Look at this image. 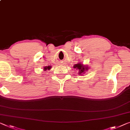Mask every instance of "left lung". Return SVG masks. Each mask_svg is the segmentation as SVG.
<instances>
[{
    "mask_svg": "<svg viewBox=\"0 0 130 130\" xmlns=\"http://www.w3.org/2000/svg\"><path fill=\"white\" fill-rule=\"evenodd\" d=\"M73 68H76L77 69L79 70V75H82L83 73H85V72L86 71H88V69L89 68H88L86 66L82 64L81 63H78L77 64H75L74 66H73Z\"/></svg>",
    "mask_w": 130,
    "mask_h": 130,
    "instance_id": "1",
    "label": "left lung"
}]
</instances>
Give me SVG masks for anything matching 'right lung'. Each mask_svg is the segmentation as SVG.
Segmentation results:
<instances>
[{
    "label": "right lung",
    "mask_w": 130,
    "mask_h": 130,
    "mask_svg": "<svg viewBox=\"0 0 130 130\" xmlns=\"http://www.w3.org/2000/svg\"><path fill=\"white\" fill-rule=\"evenodd\" d=\"M51 68V66H48V67H44V70L46 71V70H50V69Z\"/></svg>",
    "instance_id": "add662e5"
}]
</instances>
